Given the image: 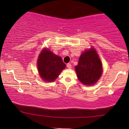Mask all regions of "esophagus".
I'll return each instance as SVG.
<instances>
[{
	"mask_svg": "<svg viewBox=\"0 0 129 129\" xmlns=\"http://www.w3.org/2000/svg\"><path fill=\"white\" fill-rule=\"evenodd\" d=\"M67 67L68 69H71V68H72V65H71L70 63H68L67 64Z\"/></svg>",
	"mask_w": 129,
	"mask_h": 129,
	"instance_id": "obj_1",
	"label": "esophagus"
}]
</instances>
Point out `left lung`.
Instances as JSON below:
<instances>
[{"label": "left lung", "mask_w": 129, "mask_h": 129, "mask_svg": "<svg viewBox=\"0 0 129 129\" xmlns=\"http://www.w3.org/2000/svg\"><path fill=\"white\" fill-rule=\"evenodd\" d=\"M75 70L78 79L85 85H93L100 78L103 72L102 63L94 48L84 51L79 59Z\"/></svg>", "instance_id": "1"}]
</instances>
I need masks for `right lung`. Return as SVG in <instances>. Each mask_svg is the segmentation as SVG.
<instances>
[{
    "label": "right lung",
    "instance_id": "obj_1",
    "mask_svg": "<svg viewBox=\"0 0 129 129\" xmlns=\"http://www.w3.org/2000/svg\"><path fill=\"white\" fill-rule=\"evenodd\" d=\"M66 67L61 57L46 48L39 54L38 68L41 78L44 81H54Z\"/></svg>",
    "mask_w": 129,
    "mask_h": 129
}]
</instances>
